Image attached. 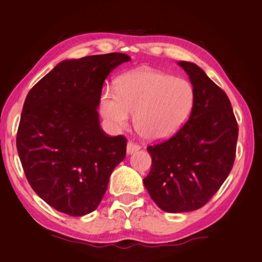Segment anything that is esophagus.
Masks as SVG:
<instances>
[{"label": "esophagus", "mask_w": 262, "mask_h": 262, "mask_svg": "<svg viewBox=\"0 0 262 262\" xmlns=\"http://www.w3.org/2000/svg\"><path fill=\"white\" fill-rule=\"evenodd\" d=\"M140 149H141V145H140V144L134 143V142H132V141L128 142V144H127V154H128V155L134 154L135 151L140 150Z\"/></svg>", "instance_id": "1"}]
</instances>
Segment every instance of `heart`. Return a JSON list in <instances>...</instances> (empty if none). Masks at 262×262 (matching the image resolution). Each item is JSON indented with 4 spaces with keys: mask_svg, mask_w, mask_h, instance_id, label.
<instances>
[{
    "mask_svg": "<svg viewBox=\"0 0 262 262\" xmlns=\"http://www.w3.org/2000/svg\"><path fill=\"white\" fill-rule=\"evenodd\" d=\"M196 93L183 78L152 69H139L118 79L116 93L105 89L99 111L112 129H122L135 112L134 126L147 141H164L177 134L191 115Z\"/></svg>",
    "mask_w": 262,
    "mask_h": 262,
    "instance_id": "obj_1",
    "label": "heart"
}]
</instances>
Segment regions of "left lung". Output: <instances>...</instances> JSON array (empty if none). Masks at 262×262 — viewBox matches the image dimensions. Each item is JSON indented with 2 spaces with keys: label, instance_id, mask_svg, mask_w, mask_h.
<instances>
[{
  "label": "left lung",
  "instance_id": "8db88e82",
  "mask_svg": "<svg viewBox=\"0 0 262 262\" xmlns=\"http://www.w3.org/2000/svg\"><path fill=\"white\" fill-rule=\"evenodd\" d=\"M189 75L196 101L188 121L167 141L146 147L152 158L143 183L157 205L169 213L198 210L229 175L238 125L227 94L193 63H178Z\"/></svg>",
  "mask_w": 262,
  "mask_h": 262
}]
</instances>
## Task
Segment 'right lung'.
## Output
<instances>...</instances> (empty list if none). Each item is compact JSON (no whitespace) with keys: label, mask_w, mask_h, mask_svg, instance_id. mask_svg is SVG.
I'll list each match as a JSON object with an SVG mask.
<instances>
[{"label":"right lung","mask_w":262,"mask_h":262,"mask_svg":"<svg viewBox=\"0 0 262 262\" xmlns=\"http://www.w3.org/2000/svg\"><path fill=\"white\" fill-rule=\"evenodd\" d=\"M129 60L111 52L60 61L27 94L17 151L32 189L58 212L96 210L125 159L127 139L104 133L97 106L107 75Z\"/></svg>","instance_id":"right-lung-1"}]
</instances>
